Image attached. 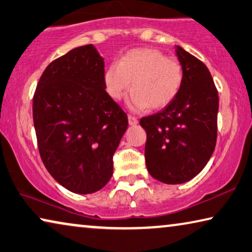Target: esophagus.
I'll use <instances>...</instances> for the list:
<instances>
[{
    "label": "esophagus",
    "instance_id": "esophagus-1",
    "mask_svg": "<svg viewBox=\"0 0 252 252\" xmlns=\"http://www.w3.org/2000/svg\"><path fill=\"white\" fill-rule=\"evenodd\" d=\"M127 120H129V125L130 126L138 125V119L133 117V115H127Z\"/></svg>",
    "mask_w": 252,
    "mask_h": 252
}]
</instances>
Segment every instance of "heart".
Listing matches in <instances>:
<instances>
[{
  "mask_svg": "<svg viewBox=\"0 0 252 252\" xmlns=\"http://www.w3.org/2000/svg\"><path fill=\"white\" fill-rule=\"evenodd\" d=\"M103 86L107 96L119 101L131 92L127 105L132 111L160 110L169 105L181 92L184 70L178 61L167 58L161 51L137 48L123 54L117 63L103 73Z\"/></svg>",
  "mask_w": 252,
  "mask_h": 252,
  "instance_id": "heart-1",
  "label": "heart"
}]
</instances>
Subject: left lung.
<instances>
[{"label":"left lung","instance_id":"left-lung-1","mask_svg":"<svg viewBox=\"0 0 252 252\" xmlns=\"http://www.w3.org/2000/svg\"><path fill=\"white\" fill-rule=\"evenodd\" d=\"M175 51L184 70L181 92L161 112L140 120L147 132V169L169 185L190 181L209 162L217 143L219 111L207 67L182 47Z\"/></svg>","mask_w":252,"mask_h":252}]
</instances>
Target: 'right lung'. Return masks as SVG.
<instances>
[{
  "mask_svg": "<svg viewBox=\"0 0 252 252\" xmlns=\"http://www.w3.org/2000/svg\"><path fill=\"white\" fill-rule=\"evenodd\" d=\"M104 58L93 45L77 47L47 66L32 114L39 153L56 182L76 194L104 187L126 114L103 86Z\"/></svg>",
  "mask_w": 252,
  "mask_h": 252,
  "instance_id": "1",
  "label": "right lung"
}]
</instances>
